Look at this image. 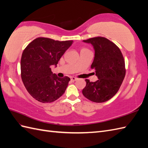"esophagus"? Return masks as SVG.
<instances>
[{
    "label": "esophagus",
    "mask_w": 148,
    "mask_h": 148,
    "mask_svg": "<svg viewBox=\"0 0 148 148\" xmlns=\"http://www.w3.org/2000/svg\"><path fill=\"white\" fill-rule=\"evenodd\" d=\"M71 81L74 82L75 81H77V79L76 77H71Z\"/></svg>",
    "instance_id": "obj_1"
}]
</instances>
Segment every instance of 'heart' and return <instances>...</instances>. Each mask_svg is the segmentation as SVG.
<instances>
[{
  "label": "heart",
  "mask_w": 148,
  "mask_h": 148,
  "mask_svg": "<svg viewBox=\"0 0 148 148\" xmlns=\"http://www.w3.org/2000/svg\"><path fill=\"white\" fill-rule=\"evenodd\" d=\"M86 50H88V49H85V48H84V49H82L81 51H86Z\"/></svg>",
  "instance_id": "heart-1"
}]
</instances>
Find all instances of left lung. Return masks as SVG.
Segmentation results:
<instances>
[{
    "label": "left lung",
    "mask_w": 148,
    "mask_h": 148,
    "mask_svg": "<svg viewBox=\"0 0 148 148\" xmlns=\"http://www.w3.org/2000/svg\"><path fill=\"white\" fill-rule=\"evenodd\" d=\"M83 42L90 44L94 48V58L90 67L95 70L98 79L96 82L86 79L82 94L91 101L104 103L117 92L124 80V58L119 47L106 38L93 37Z\"/></svg>",
    "instance_id": "8db88e82"
}]
</instances>
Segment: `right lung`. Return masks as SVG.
I'll list each match as a JSON object with an SVG mask.
<instances>
[{
    "instance_id": "1",
    "label": "right lung",
    "mask_w": 148,
    "mask_h": 148,
    "mask_svg": "<svg viewBox=\"0 0 148 148\" xmlns=\"http://www.w3.org/2000/svg\"><path fill=\"white\" fill-rule=\"evenodd\" d=\"M73 40L39 37L24 49L21 60V77L26 89L40 103H52L65 92L71 79L58 77L51 67L57 64Z\"/></svg>"
}]
</instances>
